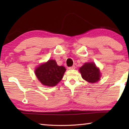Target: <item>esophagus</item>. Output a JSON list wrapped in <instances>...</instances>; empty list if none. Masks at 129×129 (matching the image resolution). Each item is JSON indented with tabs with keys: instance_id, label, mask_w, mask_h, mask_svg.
<instances>
[{
	"instance_id": "esophagus-1",
	"label": "esophagus",
	"mask_w": 129,
	"mask_h": 129,
	"mask_svg": "<svg viewBox=\"0 0 129 129\" xmlns=\"http://www.w3.org/2000/svg\"><path fill=\"white\" fill-rule=\"evenodd\" d=\"M76 68V67L75 65H73L72 67H69V69H71V70H73V69H75Z\"/></svg>"
}]
</instances>
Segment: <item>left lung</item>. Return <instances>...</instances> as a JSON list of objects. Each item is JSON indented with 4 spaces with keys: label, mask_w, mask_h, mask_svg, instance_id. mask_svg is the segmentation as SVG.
<instances>
[{
    "label": "left lung",
    "mask_w": 129,
    "mask_h": 129,
    "mask_svg": "<svg viewBox=\"0 0 129 129\" xmlns=\"http://www.w3.org/2000/svg\"><path fill=\"white\" fill-rule=\"evenodd\" d=\"M84 80L90 83L99 81L101 77L100 70L93 62H86L79 69Z\"/></svg>",
    "instance_id": "8db88e82"
}]
</instances>
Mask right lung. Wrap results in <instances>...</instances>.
I'll return each mask as SVG.
<instances>
[{
	"label": "right lung",
	"mask_w": 129,
	"mask_h": 129,
	"mask_svg": "<svg viewBox=\"0 0 129 129\" xmlns=\"http://www.w3.org/2000/svg\"><path fill=\"white\" fill-rule=\"evenodd\" d=\"M65 71V68L58 66L55 60H49L37 67L35 73L43 85L52 87L62 80Z\"/></svg>",
	"instance_id": "obj_1"
}]
</instances>
